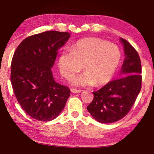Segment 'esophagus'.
<instances>
[{
    "instance_id": "34e87169",
    "label": "esophagus",
    "mask_w": 154,
    "mask_h": 154,
    "mask_svg": "<svg viewBox=\"0 0 154 154\" xmlns=\"http://www.w3.org/2000/svg\"><path fill=\"white\" fill-rule=\"evenodd\" d=\"M71 91L72 93H80L81 92L80 90H77V89H75V88H71Z\"/></svg>"
}]
</instances>
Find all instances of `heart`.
Listing matches in <instances>:
<instances>
[{"label": "heart", "mask_w": 154, "mask_h": 154, "mask_svg": "<svg viewBox=\"0 0 154 154\" xmlns=\"http://www.w3.org/2000/svg\"><path fill=\"white\" fill-rule=\"evenodd\" d=\"M121 60V52L116 45L101 38H82L71 47V51H64L58 58V68L67 79L82 70L85 72L74 78L72 84L99 87L105 85L116 72Z\"/></svg>", "instance_id": "obj_1"}]
</instances>
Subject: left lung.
Masks as SVG:
<instances>
[{
    "instance_id": "8db88e82",
    "label": "left lung",
    "mask_w": 154,
    "mask_h": 154,
    "mask_svg": "<svg viewBox=\"0 0 154 154\" xmlns=\"http://www.w3.org/2000/svg\"><path fill=\"white\" fill-rule=\"evenodd\" d=\"M125 59L120 75L96 92L88 111L100 123H113L122 119L130 111L141 89V63L139 54L124 38Z\"/></svg>"
}]
</instances>
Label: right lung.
<instances>
[{
  "instance_id": "right-lung-1",
  "label": "right lung",
  "mask_w": 154,
  "mask_h": 154,
  "mask_svg": "<svg viewBox=\"0 0 154 154\" xmlns=\"http://www.w3.org/2000/svg\"><path fill=\"white\" fill-rule=\"evenodd\" d=\"M70 33L49 30L28 36L14 52L11 82L18 103L28 116L40 122L55 119L66 105L71 90L56 83L51 67L58 49Z\"/></svg>"
}]
</instances>
